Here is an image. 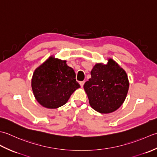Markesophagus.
I'll return each mask as SVG.
<instances>
[{
  "label": "esophagus",
  "instance_id": "obj_1",
  "mask_svg": "<svg viewBox=\"0 0 157 157\" xmlns=\"http://www.w3.org/2000/svg\"><path fill=\"white\" fill-rule=\"evenodd\" d=\"M85 84V81H81L80 82V85H81V87H83V85Z\"/></svg>",
  "mask_w": 157,
  "mask_h": 157
}]
</instances>
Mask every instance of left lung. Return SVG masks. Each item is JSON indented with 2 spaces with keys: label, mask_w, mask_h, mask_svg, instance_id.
I'll return each mask as SVG.
<instances>
[{
  "label": "left lung",
  "mask_w": 157,
  "mask_h": 157,
  "mask_svg": "<svg viewBox=\"0 0 157 157\" xmlns=\"http://www.w3.org/2000/svg\"><path fill=\"white\" fill-rule=\"evenodd\" d=\"M84 89L93 109L101 114L117 110L125 100L129 80L124 70L113 59L106 64L96 63Z\"/></svg>",
  "instance_id": "1"
}]
</instances>
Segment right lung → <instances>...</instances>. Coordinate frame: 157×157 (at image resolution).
I'll use <instances>...</instances> for the list:
<instances>
[{
	"label": "right lung",
	"instance_id": "1",
	"mask_svg": "<svg viewBox=\"0 0 157 157\" xmlns=\"http://www.w3.org/2000/svg\"><path fill=\"white\" fill-rule=\"evenodd\" d=\"M76 74L66 60L52 56L35 70L32 89L37 101L43 107L57 108L64 105L80 87Z\"/></svg>",
	"mask_w": 157,
	"mask_h": 157
}]
</instances>
